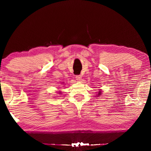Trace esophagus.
<instances>
[{
    "mask_svg": "<svg viewBox=\"0 0 151 151\" xmlns=\"http://www.w3.org/2000/svg\"><path fill=\"white\" fill-rule=\"evenodd\" d=\"M76 80H77L78 81H81L82 76H81V75H77V76H76Z\"/></svg>",
    "mask_w": 151,
    "mask_h": 151,
    "instance_id": "34e87169",
    "label": "esophagus"
}]
</instances>
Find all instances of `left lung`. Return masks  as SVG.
Here are the masks:
<instances>
[{
    "mask_svg": "<svg viewBox=\"0 0 151 151\" xmlns=\"http://www.w3.org/2000/svg\"><path fill=\"white\" fill-rule=\"evenodd\" d=\"M102 93H103V92H102V90H101V89H99V93L96 94V97H99V96H101V94H102Z\"/></svg>",
    "mask_w": 151,
    "mask_h": 151,
    "instance_id": "1",
    "label": "left lung"
}]
</instances>
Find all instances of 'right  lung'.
Here are the masks:
<instances>
[{
  "instance_id": "right-lung-1",
  "label": "right lung",
  "mask_w": 151,
  "mask_h": 151,
  "mask_svg": "<svg viewBox=\"0 0 151 151\" xmlns=\"http://www.w3.org/2000/svg\"><path fill=\"white\" fill-rule=\"evenodd\" d=\"M58 93H59V94H62V93H61V92H60V91L58 92Z\"/></svg>"
}]
</instances>
